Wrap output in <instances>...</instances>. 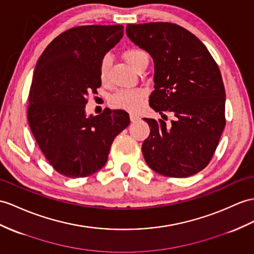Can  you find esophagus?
<instances>
[{
	"label": "esophagus",
	"instance_id": "1",
	"mask_svg": "<svg viewBox=\"0 0 254 254\" xmlns=\"http://www.w3.org/2000/svg\"><path fill=\"white\" fill-rule=\"evenodd\" d=\"M129 116H130L131 122H135V121H138V119H139V116L137 114H134V113H130V114H129Z\"/></svg>",
	"mask_w": 254,
	"mask_h": 254
}]
</instances>
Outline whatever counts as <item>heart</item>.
<instances>
[{
	"label": "heart",
	"mask_w": 254,
	"mask_h": 254,
	"mask_svg": "<svg viewBox=\"0 0 254 254\" xmlns=\"http://www.w3.org/2000/svg\"><path fill=\"white\" fill-rule=\"evenodd\" d=\"M146 56V53L141 49H128L124 53V58L130 65L132 69H137L141 59ZM112 64V57L110 55H106L101 59L100 65H99V76L101 82H106L109 75L110 66ZM145 97V92L142 89H129V90H120L112 97V106L117 109L130 110L134 111L141 107L143 99Z\"/></svg>",
	"instance_id": "heart-1"
}]
</instances>
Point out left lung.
Returning <instances> with one entry per match:
<instances>
[{
    "instance_id": "left-lung-1",
    "label": "left lung",
    "mask_w": 254,
    "mask_h": 254,
    "mask_svg": "<svg viewBox=\"0 0 254 254\" xmlns=\"http://www.w3.org/2000/svg\"><path fill=\"white\" fill-rule=\"evenodd\" d=\"M126 33L154 60L150 107L175 115L170 125L143 119L151 129L142 144L145 162L166 177L193 176L211 160L225 127L219 66L202 42L176 23L128 24Z\"/></svg>"
}]
</instances>
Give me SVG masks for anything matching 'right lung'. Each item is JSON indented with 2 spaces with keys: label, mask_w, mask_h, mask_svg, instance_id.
<instances>
[{
  "label": "right lung",
  "mask_w": 254,
  "mask_h": 254,
  "mask_svg": "<svg viewBox=\"0 0 254 254\" xmlns=\"http://www.w3.org/2000/svg\"><path fill=\"white\" fill-rule=\"evenodd\" d=\"M124 27L71 28L49 43L36 64L29 92L28 122L53 168L84 178L106 165L113 140L129 124L123 110L86 116L90 92L101 86L99 65L123 38Z\"/></svg>",
  "instance_id": "1"
}]
</instances>
